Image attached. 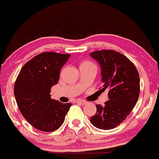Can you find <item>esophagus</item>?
Here are the masks:
<instances>
[{
  "label": "esophagus",
  "instance_id": "1",
  "mask_svg": "<svg viewBox=\"0 0 159 159\" xmlns=\"http://www.w3.org/2000/svg\"><path fill=\"white\" fill-rule=\"evenodd\" d=\"M77 102H78L79 104H80V105L87 104V102L85 100H77Z\"/></svg>",
  "mask_w": 159,
  "mask_h": 159
}]
</instances>
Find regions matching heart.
<instances>
[{
    "mask_svg": "<svg viewBox=\"0 0 159 159\" xmlns=\"http://www.w3.org/2000/svg\"><path fill=\"white\" fill-rule=\"evenodd\" d=\"M84 63H89V62H84ZM84 63H83V64H84Z\"/></svg>",
    "mask_w": 159,
    "mask_h": 159,
    "instance_id": "heart-1",
    "label": "heart"
}]
</instances>
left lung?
Masks as SVG:
<instances>
[{
  "mask_svg": "<svg viewBox=\"0 0 159 159\" xmlns=\"http://www.w3.org/2000/svg\"><path fill=\"white\" fill-rule=\"evenodd\" d=\"M100 66L101 91L108 90L109 100L96 105V113L91 118L94 127L102 130L115 128L127 119L134 107L140 92L139 75L133 63L124 55L113 50L90 53Z\"/></svg>",
  "mask_w": 159,
  "mask_h": 159,
  "instance_id": "left-lung-1",
  "label": "left lung"
}]
</instances>
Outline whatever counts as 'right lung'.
I'll return each instance as SVG.
<instances>
[{"label": "right lung", "mask_w": 159, "mask_h": 159, "mask_svg": "<svg viewBox=\"0 0 159 159\" xmlns=\"http://www.w3.org/2000/svg\"><path fill=\"white\" fill-rule=\"evenodd\" d=\"M70 57V54L43 52L31 59L20 71L14 86L15 99L24 118L37 130H57L71 107V102L62 103L52 99L50 95Z\"/></svg>", "instance_id": "1"}]
</instances>
